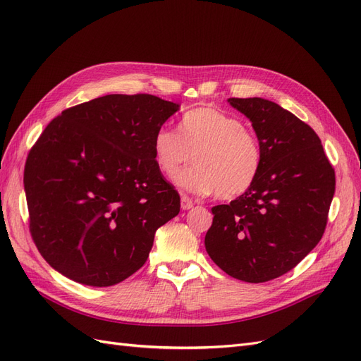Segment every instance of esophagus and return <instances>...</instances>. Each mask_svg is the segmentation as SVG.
<instances>
[{"instance_id": "esophagus-1", "label": "esophagus", "mask_w": 361, "mask_h": 361, "mask_svg": "<svg viewBox=\"0 0 361 361\" xmlns=\"http://www.w3.org/2000/svg\"><path fill=\"white\" fill-rule=\"evenodd\" d=\"M192 206H194V203L188 197V195H182V197H180V207H182V209L183 211H188V209H191Z\"/></svg>"}]
</instances>
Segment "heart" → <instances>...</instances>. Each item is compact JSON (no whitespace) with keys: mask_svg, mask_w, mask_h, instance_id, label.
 Returning <instances> with one entry per match:
<instances>
[{"mask_svg":"<svg viewBox=\"0 0 361 361\" xmlns=\"http://www.w3.org/2000/svg\"><path fill=\"white\" fill-rule=\"evenodd\" d=\"M158 170L173 178L191 157L192 167L174 178L182 190L197 195L216 194L232 200L245 194L262 167V150L253 133L235 116L211 106L185 113L178 133L162 126L152 138Z\"/></svg>","mask_w":361,"mask_h":361,"instance_id":"heart-1","label":"heart"}]
</instances>
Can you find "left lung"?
<instances>
[{
	"label": "left lung",
	"instance_id": "8db88e82",
	"mask_svg": "<svg viewBox=\"0 0 361 361\" xmlns=\"http://www.w3.org/2000/svg\"><path fill=\"white\" fill-rule=\"evenodd\" d=\"M253 126L259 176L245 194L212 207L207 255L226 274L264 283L286 274L321 241L336 176L314 130L262 97H231Z\"/></svg>",
	"mask_w": 361,
	"mask_h": 361
}]
</instances>
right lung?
<instances>
[{"mask_svg":"<svg viewBox=\"0 0 361 361\" xmlns=\"http://www.w3.org/2000/svg\"><path fill=\"white\" fill-rule=\"evenodd\" d=\"M152 94H106L64 110L30 150V232L60 274L113 286L145 265L180 197L158 170L152 138L179 110Z\"/></svg>","mask_w":361,"mask_h":361,"instance_id":"right-lung-1","label":"right lung"}]
</instances>
